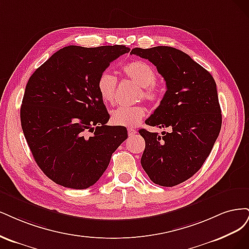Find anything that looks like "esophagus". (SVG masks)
Here are the masks:
<instances>
[{"label":"esophagus","mask_w":249,"mask_h":249,"mask_svg":"<svg viewBox=\"0 0 249 249\" xmlns=\"http://www.w3.org/2000/svg\"><path fill=\"white\" fill-rule=\"evenodd\" d=\"M127 131H128V134H129L130 136H132V135L136 134V132H138V130H136L135 128H128Z\"/></svg>","instance_id":"1"}]
</instances>
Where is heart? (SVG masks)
Returning a JSON list of instances; mask_svg holds the SVG:
<instances>
[{
	"label": "heart",
	"mask_w": 249,
	"mask_h": 249,
	"mask_svg": "<svg viewBox=\"0 0 249 249\" xmlns=\"http://www.w3.org/2000/svg\"><path fill=\"white\" fill-rule=\"evenodd\" d=\"M126 78L140 86L141 93L139 97H143L152 104L158 103L160 91L155 86L157 73L150 64L142 61H135L127 64L123 68ZM118 81L117 77L108 71H103L97 82V90L101 99L107 103H114L116 99ZM146 116V109L142 106L119 107L111 111L110 121L114 125L135 127Z\"/></svg>",
	"instance_id": "b5f03b06"
}]
</instances>
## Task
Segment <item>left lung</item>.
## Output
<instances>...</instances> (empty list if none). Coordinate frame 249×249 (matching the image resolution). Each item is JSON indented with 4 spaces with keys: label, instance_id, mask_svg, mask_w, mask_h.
Returning <instances> with one entry per match:
<instances>
[{
    "label": "left lung",
    "instance_id": "8db88e82",
    "mask_svg": "<svg viewBox=\"0 0 249 249\" xmlns=\"http://www.w3.org/2000/svg\"><path fill=\"white\" fill-rule=\"evenodd\" d=\"M130 53L153 63L166 84L146 124L170 131H139L146 142L142 166L155 184L178 185L202 167L218 138L222 120L216 83L209 71L175 47H135Z\"/></svg>",
    "mask_w": 249,
    "mask_h": 249
}]
</instances>
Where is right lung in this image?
I'll list each match as a JSON object with an SVG mask.
<instances>
[{"label":"right lung","instance_id":"right-lung-1","mask_svg":"<svg viewBox=\"0 0 249 249\" xmlns=\"http://www.w3.org/2000/svg\"><path fill=\"white\" fill-rule=\"evenodd\" d=\"M129 51L125 45H69L29 78L20 107L21 128L36 163L59 185H94L127 139L126 127L107 125L109 114L97 82L111 62Z\"/></svg>","mask_w":249,"mask_h":249}]
</instances>
